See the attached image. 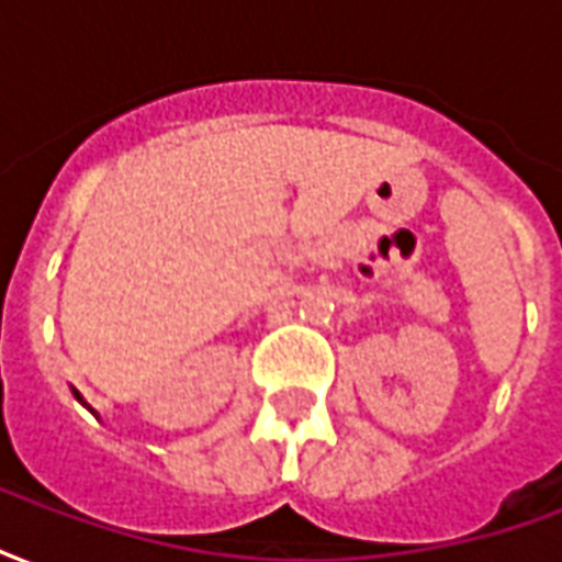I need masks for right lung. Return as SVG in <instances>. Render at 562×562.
<instances>
[{"instance_id":"1","label":"right lung","mask_w":562,"mask_h":562,"mask_svg":"<svg viewBox=\"0 0 562 562\" xmlns=\"http://www.w3.org/2000/svg\"><path fill=\"white\" fill-rule=\"evenodd\" d=\"M71 391H75V389H71ZM75 397H78V401H80V403H83V397H80L78 391H75ZM83 406H87V403H83ZM87 409H90V406H87ZM90 413H92V415H95V409H90Z\"/></svg>"}]
</instances>
